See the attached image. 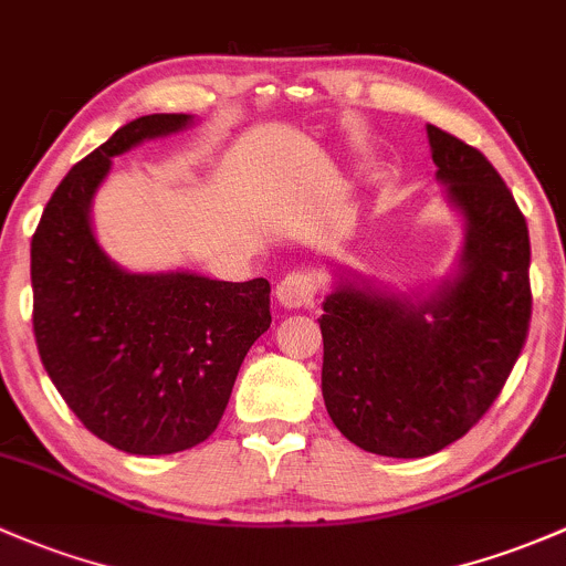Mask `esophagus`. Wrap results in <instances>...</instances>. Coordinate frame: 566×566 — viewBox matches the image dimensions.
I'll use <instances>...</instances> for the list:
<instances>
[{
    "instance_id": "obj_1",
    "label": "esophagus",
    "mask_w": 566,
    "mask_h": 566,
    "mask_svg": "<svg viewBox=\"0 0 566 566\" xmlns=\"http://www.w3.org/2000/svg\"><path fill=\"white\" fill-rule=\"evenodd\" d=\"M276 298L284 308H308L317 303V279L306 271H293L276 284Z\"/></svg>"
}]
</instances>
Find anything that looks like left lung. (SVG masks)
<instances>
[{"label":"left lung","instance_id":"1","mask_svg":"<svg viewBox=\"0 0 566 566\" xmlns=\"http://www.w3.org/2000/svg\"><path fill=\"white\" fill-rule=\"evenodd\" d=\"M437 178L467 217L461 271L431 298L338 284L325 298L323 398L360 450L439 453L491 409L532 319L526 217L483 151L428 124Z\"/></svg>","mask_w":566,"mask_h":566}]
</instances>
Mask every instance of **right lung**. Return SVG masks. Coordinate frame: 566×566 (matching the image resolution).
Wrapping results in <instances>:
<instances>
[{
    "mask_svg": "<svg viewBox=\"0 0 566 566\" xmlns=\"http://www.w3.org/2000/svg\"><path fill=\"white\" fill-rule=\"evenodd\" d=\"M189 122L187 113H154L116 129L62 178L32 235L40 360L75 418L133 455L206 442L249 347L271 328L268 279L127 273L92 235L88 206L111 157Z\"/></svg>",
    "mask_w": 566,
    "mask_h": 566,
    "instance_id": "1",
    "label": "right lung"
}]
</instances>
